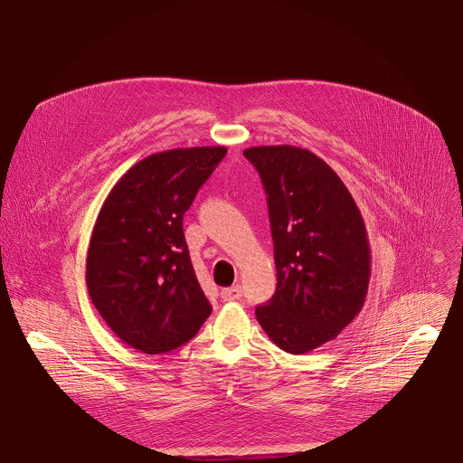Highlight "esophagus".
<instances>
[{
  "label": "esophagus",
  "mask_w": 463,
  "mask_h": 463,
  "mask_svg": "<svg viewBox=\"0 0 463 463\" xmlns=\"http://www.w3.org/2000/svg\"><path fill=\"white\" fill-rule=\"evenodd\" d=\"M222 298L223 300H240L241 298V288L236 284L232 288L222 289Z\"/></svg>",
  "instance_id": "1"
}]
</instances>
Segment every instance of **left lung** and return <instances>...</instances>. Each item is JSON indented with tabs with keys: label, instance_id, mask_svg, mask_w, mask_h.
I'll return each instance as SVG.
<instances>
[{
	"label": "left lung",
	"instance_id": "1",
	"mask_svg": "<svg viewBox=\"0 0 463 463\" xmlns=\"http://www.w3.org/2000/svg\"><path fill=\"white\" fill-rule=\"evenodd\" d=\"M243 156L268 194L277 266V291L256 318L279 348L307 354L334 341L366 300L364 220L341 177L313 152L279 145Z\"/></svg>",
	"mask_w": 463,
	"mask_h": 463
}]
</instances>
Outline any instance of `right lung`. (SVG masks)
Returning <instances> with one entry per match:
<instances>
[{
	"mask_svg": "<svg viewBox=\"0 0 463 463\" xmlns=\"http://www.w3.org/2000/svg\"><path fill=\"white\" fill-rule=\"evenodd\" d=\"M225 146L152 154L111 188L88 249L93 306L128 346L165 354L188 343L213 306L192 268L183 214Z\"/></svg>",
	"mask_w": 463,
	"mask_h": 463,
	"instance_id": "add662e5",
	"label": "right lung"
}]
</instances>
